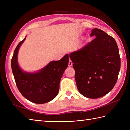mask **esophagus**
I'll use <instances>...</instances> for the list:
<instances>
[{"label":"esophagus","mask_w":130,"mask_h":130,"mask_svg":"<svg viewBox=\"0 0 130 130\" xmlns=\"http://www.w3.org/2000/svg\"><path fill=\"white\" fill-rule=\"evenodd\" d=\"M73 65V62L72 61L70 60H69V63H68V66L69 67H71V66Z\"/></svg>","instance_id":"1"}]
</instances>
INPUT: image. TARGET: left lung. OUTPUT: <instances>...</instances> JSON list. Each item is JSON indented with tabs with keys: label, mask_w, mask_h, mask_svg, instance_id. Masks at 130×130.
Segmentation results:
<instances>
[{
	"label": "left lung",
	"mask_w": 130,
	"mask_h": 130,
	"mask_svg": "<svg viewBox=\"0 0 130 130\" xmlns=\"http://www.w3.org/2000/svg\"><path fill=\"white\" fill-rule=\"evenodd\" d=\"M95 38L72 52L75 81L79 92L88 98L102 97L116 83L121 67L118 47L115 38L101 29L92 30Z\"/></svg>",
	"instance_id": "obj_1"
}]
</instances>
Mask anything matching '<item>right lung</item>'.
I'll use <instances>...</instances> for the list:
<instances>
[{
	"label": "right lung",
	"mask_w": 130,
	"mask_h": 130,
	"mask_svg": "<svg viewBox=\"0 0 130 130\" xmlns=\"http://www.w3.org/2000/svg\"><path fill=\"white\" fill-rule=\"evenodd\" d=\"M25 39L16 47L11 60L14 78L19 91L24 98L35 103H45L57 95L60 79L68 66L69 55L67 54L59 61L50 62L37 73L23 72L18 66L17 55L19 47Z\"/></svg>",
	"instance_id": "right-lung-1"
}]
</instances>
